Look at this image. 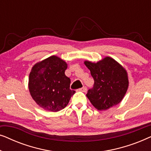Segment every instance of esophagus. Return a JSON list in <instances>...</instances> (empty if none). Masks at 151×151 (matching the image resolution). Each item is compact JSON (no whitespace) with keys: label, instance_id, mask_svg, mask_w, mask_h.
Segmentation results:
<instances>
[{"label":"esophagus","instance_id":"obj_1","mask_svg":"<svg viewBox=\"0 0 151 151\" xmlns=\"http://www.w3.org/2000/svg\"><path fill=\"white\" fill-rule=\"evenodd\" d=\"M79 90L80 91H82V92H86V91H87V88H86V86H83V87H82V88H80Z\"/></svg>","mask_w":151,"mask_h":151}]
</instances>
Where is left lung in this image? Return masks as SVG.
<instances>
[{
	"label": "left lung",
	"mask_w": 151,
	"mask_h": 151,
	"mask_svg": "<svg viewBox=\"0 0 151 151\" xmlns=\"http://www.w3.org/2000/svg\"><path fill=\"white\" fill-rule=\"evenodd\" d=\"M94 79L93 88L86 97L99 111H105L121 102L129 87V77L124 68L111 57L97 63L85 60Z\"/></svg>",
	"instance_id": "obj_1"
}]
</instances>
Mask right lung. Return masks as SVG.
I'll list each match as a JSON object with an SVG mask.
<instances>
[{
	"label": "right lung",
	"instance_id": "1",
	"mask_svg": "<svg viewBox=\"0 0 151 151\" xmlns=\"http://www.w3.org/2000/svg\"><path fill=\"white\" fill-rule=\"evenodd\" d=\"M67 64L51 55L33 66L29 76V90L39 106L57 112L65 108L75 91L70 89V78L65 76Z\"/></svg>",
	"mask_w": 151,
	"mask_h": 151
}]
</instances>
